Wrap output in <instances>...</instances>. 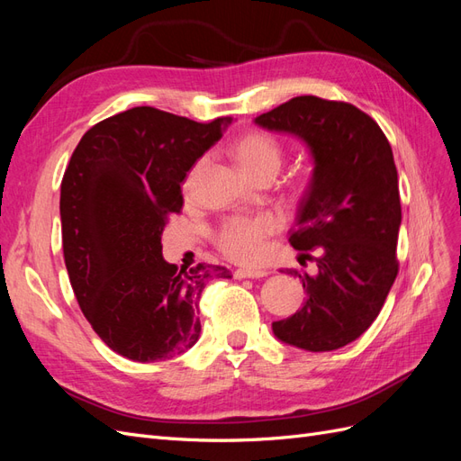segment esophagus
I'll return each mask as SVG.
<instances>
[{"label":"esophagus","instance_id":"1","mask_svg":"<svg viewBox=\"0 0 461 461\" xmlns=\"http://www.w3.org/2000/svg\"><path fill=\"white\" fill-rule=\"evenodd\" d=\"M261 276H267V271H261V269H236L234 271V278H261Z\"/></svg>","mask_w":461,"mask_h":461}]
</instances>
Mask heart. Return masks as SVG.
I'll use <instances>...</instances> for the list:
<instances>
[{"label": "heart", "mask_w": 461, "mask_h": 461, "mask_svg": "<svg viewBox=\"0 0 461 461\" xmlns=\"http://www.w3.org/2000/svg\"><path fill=\"white\" fill-rule=\"evenodd\" d=\"M232 153L240 169L254 180L276 175L283 165V148L273 136L265 132H248L232 146ZM207 158H200L192 165L185 178V188L190 190L196 176L203 169ZM281 229V221L273 213L236 215L227 219L215 232V244L222 254L234 261H256L265 254V244L271 234Z\"/></svg>", "instance_id": "obj_1"}]
</instances>
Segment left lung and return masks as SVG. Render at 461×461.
<instances>
[{"label":"left lung","mask_w":461,"mask_h":461,"mask_svg":"<svg viewBox=\"0 0 461 461\" xmlns=\"http://www.w3.org/2000/svg\"><path fill=\"white\" fill-rule=\"evenodd\" d=\"M259 127L298 136L313 158L290 244L317 249L319 273L302 278L303 308L275 321L278 340L308 352L354 342L383 310L398 275L402 222L398 171L384 132L346 102L298 95L256 117Z\"/></svg>","instance_id":"8db88e82"}]
</instances>
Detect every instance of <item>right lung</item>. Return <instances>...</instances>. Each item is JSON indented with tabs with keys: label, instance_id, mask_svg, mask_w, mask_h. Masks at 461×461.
Returning <instances> with one entry per match:
<instances>
[{
	"label": "right lung",
	"instance_id": "1",
	"mask_svg": "<svg viewBox=\"0 0 461 461\" xmlns=\"http://www.w3.org/2000/svg\"><path fill=\"white\" fill-rule=\"evenodd\" d=\"M230 117L196 122L132 107L80 138L61 180V234L68 281L88 323L132 361L171 359L198 342V300L227 267L178 269L161 254L183 183Z\"/></svg>",
	"mask_w": 461,
	"mask_h": 461
}]
</instances>
